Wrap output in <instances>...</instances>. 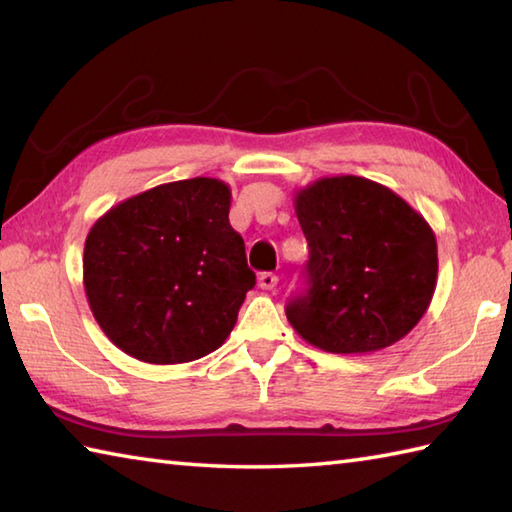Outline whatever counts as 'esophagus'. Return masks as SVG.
<instances>
[{
	"label": "esophagus",
	"instance_id": "1",
	"mask_svg": "<svg viewBox=\"0 0 512 512\" xmlns=\"http://www.w3.org/2000/svg\"><path fill=\"white\" fill-rule=\"evenodd\" d=\"M258 285L260 289H274L278 285V276L271 274V271H263V274L258 276Z\"/></svg>",
	"mask_w": 512,
	"mask_h": 512
}]
</instances>
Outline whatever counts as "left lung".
I'll use <instances>...</instances> for the list:
<instances>
[{
	"label": "left lung",
	"mask_w": 512,
	"mask_h": 512,
	"mask_svg": "<svg viewBox=\"0 0 512 512\" xmlns=\"http://www.w3.org/2000/svg\"><path fill=\"white\" fill-rule=\"evenodd\" d=\"M309 245L305 294L287 302L300 338L329 353H371L402 340L431 305V225L389 187L327 176L294 196Z\"/></svg>",
	"instance_id": "8db88e82"
}]
</instances>
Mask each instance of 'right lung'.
<instances>
[{
	"label": "right lung",
	"mask_w": 512,
	"mask_h": 512,
	"mask_svg": "<svg viewBox=\"0 0 512 512\" xmlns=\"http://www.w3.org/2000/svg\"><path fill=\"white\" fill-rule=\"evenodd\" d=\"M229 205L227 183L196 176L125 198L92 225L83 247L86 298L128 356L192 362L232 333L256 276Z\"/></svg>",
	"instance_id": "obj_1"
}]
</instances>
